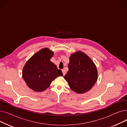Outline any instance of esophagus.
I'll list each match as a JSON object with an SVG mask.
<instances>
[{
  "mask_svg": "<svg viewBox=\"0 0 127 127\" xmlns=\"http://www.w3.org/2000/svg\"><path fill=\"white\" fill-rule=\"evenodd\" d=\"M62 73H63V76H65V74H66V72H65V71L64 69H62Z\"/></svg>",
  "mask_w": 127,
  "mask_h": 127,
  "instance_id": "1",
  "label": "esophagus"
}]
</instances>
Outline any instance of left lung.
<instances>
[{"mask_svg": "<svg viewBox=\"0 0 127 127\" xmlns=\"http://www.w3.org/2000/svg\"><path fill=\"white\" fill-rule=\"evenodd\" d=\"M97 78L96 66L87 55L78 51L70 56L68 71L64 78L73 91L78 94L88 92L95 85Z\"/></svg>", "mask_w": 127, "mask_h": 127, "instance_id": "left-lung-1", "label": "left lung"}]
</instances>
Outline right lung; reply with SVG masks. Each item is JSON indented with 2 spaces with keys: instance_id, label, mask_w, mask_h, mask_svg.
<instances>
[{
  "instance_id": "obj_1",
  "label": "right lung",
  "mask_w": 127,
  "mask_h": 127,
  "mask_svg": "<svg viewBox=\"0 0 127 127\" xmlns=\"http://www.w3.org/2000/svg\"><path fill=\"white\" fill-rule=\"evenodd\" d=\"M53 55L49 49L44 48L27 62L23 70V78L30 89L35 92L44 91L53 80L63 76L62 71L50 61Z\"/></svg>"
}]
</instances>
